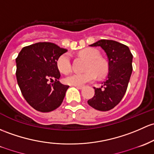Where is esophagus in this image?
<instances>
[{"label":"esophagus","instance_id":"esophagus-1","mask_svg":"<svg viewBox=\"0 0 154 154\" xmlns=\"http://www.w3.org/2000/svg\"><path fill=\"white\" fill-rule=\"evenodd\" d=\"M74 87H76L78 89H82L83 88V86H81V85H74Z\"/></svg>","mask_w":154,"mask_h":154}]
</instances>
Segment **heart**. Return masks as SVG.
<instances>
[{
    "label": "heart",
    "mask_w": 154,
    "mask_h": 154,
    "mask_svg": "<svg viewBox=\"0 0 154 154\" xmlns=\"http://www.w3.org/2000/svg\"><path fill=\"white\" fill-rule=\"evenodd\" d=\"M80 54L88 60L86 71L84 73H74L65 78V82L71 85H83L87 82L94 81L96 78V73L101 76L106 72V65L100 59V53L95 48H88L82 50ZM57 66L63 74H68L72 70V61L70 54L66 53L62 54L57 61ZM95 73H94V72Z\"/></svg>",
    "instance_id": "b5f03b06"
}]
</instances>
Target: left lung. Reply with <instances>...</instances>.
Instances as JSON below:
<instances>
[{
	"instance_id": "8db88e82",
	"label": "left lung",
	"mask_w": 154,
	"mask_h": 154,
	"mask_svg": "<svg viewBox=\"0 0 154 154\" xmlns=\"http://www.w3.org/2000/svg\"><path fill=\"white\" fill-rule=\"evenodd\" d=\"M90 46H100L108 60V74L94 96L88 100L90 106L101 111L112 109L119 103L127 90L131 75L133 55L125 45L111 40H100Z\"/></svg>"
}]
</instances>
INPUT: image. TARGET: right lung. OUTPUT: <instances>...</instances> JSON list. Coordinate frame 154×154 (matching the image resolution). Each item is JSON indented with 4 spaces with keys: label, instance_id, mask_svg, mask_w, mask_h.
<instances>
[{
    "label": "right lung",
    "instance_id": "obj_1",
    "mask_svg": "<svg viewBox=\"0 0 154 154\" xmlns=\"http://www.w3.org/2000/svg\"><path fill=\"white\" fill-rule=\"evenodd\" d=\"M68 50L48 42L21 49L16 58V77L27 103L40 112H50L62 104L69 85L59 82L57 61ZM49 80L54 81L48 84Z\"/></svg>",
    "mask_w": 154,
    "mask_h": 154
}]
</instances>
